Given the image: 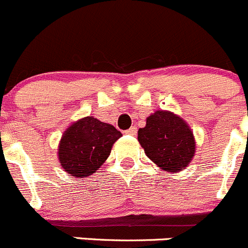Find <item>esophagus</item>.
Here are the masks:
<instances>
[{
    "mask_svg": "<svg viewBox=\"0 0 248 248\" xmlns=\"http://www.w3.org/2000/svg\"><path fill=\"white\" fill-rule=\"evenodd\" d=\"M125 134L131 135V136H135V135L137 134V127L136 126H131L130 129H127L126 131H125Z\"/></svg>",
    "mask_w": 248,
    "mask_h": 248,
    "instance_id": "34e87169",
    "label": "esophagus"
}]
</instances>
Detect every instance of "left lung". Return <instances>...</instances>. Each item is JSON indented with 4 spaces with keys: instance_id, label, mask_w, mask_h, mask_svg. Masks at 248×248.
Returning <instances> with one entry per match:
<instances>
[{
    "instance_id": "8db88e82",
    "label": "left lung",
    "mask_w": 248,
    "mask_h": 248,
    "mask_svg": "<svg viewBox=\"0 0 248 248\" xmlns=\"http://www.w3.org/2000/svg\"><path fill=\"white\" fill-rule=\"evenodd\" d=\"M140 144L160 169L176 172L187 168L195 154V140L189 125L169 111H156L139 129Z\"/></svg>"
}]
</instances>
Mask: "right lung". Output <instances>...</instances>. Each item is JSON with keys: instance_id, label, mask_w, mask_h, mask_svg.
Returning a JSON list of instances; mask_svg holds the SVG:
<instances>
[{"instance_id": "obj_1", "label": "right lung", "mask_w": 248, "mask_h": 248, "mask_svg": "<svg viewBox=\"0 0 248 248\" xmlns=\"http://www.w3.org/2000/svg\"><path fill=\"white\" fill-rule=\"evenodd\" d=\"M122 136L113 125L84 117L66 129L59 143V160L63 171L73 177H88L96 172Z\"/></svg>"}]
</instances>
